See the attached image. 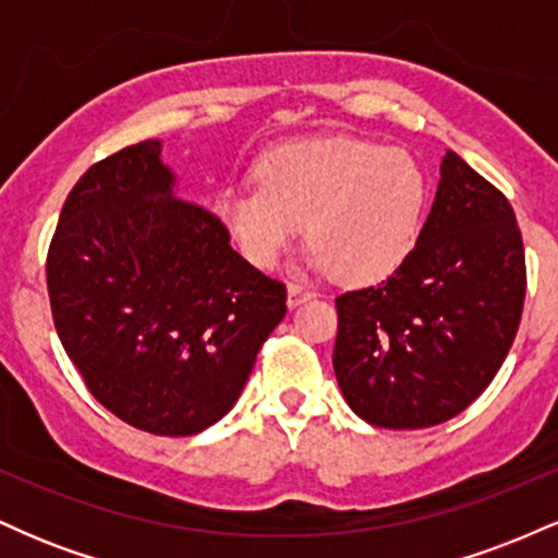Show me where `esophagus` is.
<instances>
[{
    "instance_id": "obj_1",
    "label": "esophagus",
    "mask_w": 558,
    "mask_h": 558,
    "mask_svg": "<svg viewBox=\"0 0 558 558\" xmlns=\"http://www.w3.org/2000/svg\"><path fill=\"white\" fill-rule=\"evenodd\" d=\"M315 296V293L310 291V288H304V286H299V283H288V306H299V304H304L306 299H312Z\"/></svg>"
}]
</instances>
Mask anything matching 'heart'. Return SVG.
<instances>
[{
  "label": "heart",
  "mask_w": 558,
  "mask_h": 558,
  "mask_svg": "<svg viewBox=\"0 0 558 558\" xmlns=\"http://www.w3.org/2000/svg\"><path fill=\"white\" fill-rule=\"evenodd\" d=\"M254 178L259 189H228L215 202L243 257L272 270L304 226L306 265L345 286L401 270L430 202L417 157L351 136L286 141L259 159Z\"/></svg>",
  "instance_id": "heart-1"
}]
</instances>
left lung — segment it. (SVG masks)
<instances>
[{
	"instance_id": "obj_1",
	"label": "left lung",
	"mask_w": 558,
	"mask_h": 558,
	"mask_svg": "<svg viewBox=\"0 0 558 558\" xmlns=\"http://www.w3.org/2000/svg\"><path fill=\"white\" fill-rule=\"evenodd\" d=\"M524 246L511 204L446 151L417 248L380 286L341 293L332 369L364 422L417 430L490 386L520 328Z\"/></svg>"
}]
</instances>
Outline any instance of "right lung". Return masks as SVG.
<instances>
[{"mask_svg": "<svg viewBox=\"0 0 558 558\" xmlns=\"http://www.w3.org/2000/svg\"><path fill=\"white\" fill-rule=\"evenodd\" d=\"M57 336L101 407L138 430L196 435L239 401L286 286L175 196L162 141L101 159L73 185L47 257Z\"/></svg>", "mask_w": 558, "mask_h": 558, "instance_id": "1", "label": "right lung"}]
</instances>
